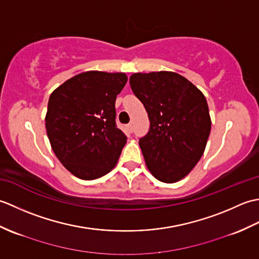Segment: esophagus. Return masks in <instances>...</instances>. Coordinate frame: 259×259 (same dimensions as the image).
Instances as JSON below:
<instances>
[{"instance_id": "esophagus-1", "label": "esophagus", "mask_w": 259, "mask_h": 259, "mask_svg": "<svg viewBox=\"0 0 259 259\" xmlns=\"http://www.w3.org/2000/svg\"><path fill=\"white\" fill-rule=\"evenodd\" d=\"M125 129H126V131H128V134H133V124H131V123L126 124Z\"/></svg>"}]
</instances>
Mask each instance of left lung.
<instances>
[{"label":"left lung","instance_id":"left-lung-1","mask_svg":"<svg viewBox=\"0 0 259 259\" xmlns=\"http://www.w3.org/2000/svg\"><path fill=\"white\" fill-rule=\"evenodd\" d=\"M150 129L139 139L148 169L162 183H176L199 161L210 134L205 96L183 75L168 71L130 76Z\"/></svg>","mask_w":259,"mask_h":259}]
</instances>
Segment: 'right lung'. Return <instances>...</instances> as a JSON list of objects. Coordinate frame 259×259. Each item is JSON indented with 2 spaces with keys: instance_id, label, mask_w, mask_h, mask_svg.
<instances>
[{
  "instance_id": "add662e5",
  "label": "right lung",
  "mask_w": 259,
  "mask_h": 259,
  "mask_svg": "<svg viewBox=\"0 0 259 259\" xmlns=\"http://www.w3.org/2000/svg\"><path fill=\"white\" fill-rule=\"evenodd\" d=\"M124 73L88 71L65 81L48 103L46 128L63 166L84 180L100 178L117 164L126 136L115 123V99Z\"/></svg>"
}]
</instances>
